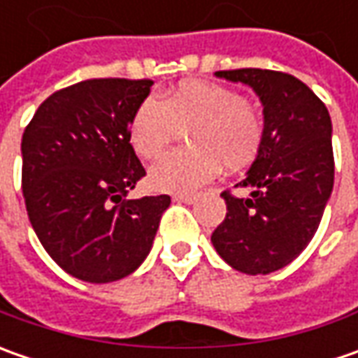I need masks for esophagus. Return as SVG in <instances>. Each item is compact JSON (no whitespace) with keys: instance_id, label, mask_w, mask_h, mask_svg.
Wrapping results in <instances>:
<instances>
[{"instance_id":"1","label":"esophagus","mask_w":358,"mask_h":358,"mask_svg":"<svg viewBox=\"0 0 358 358\" xmlns=\"http://www.w3.org/2000/svg\"><path fill=\"white\" fill-rule=\"evenodd\" d=\"M195 195H189V193H177L173 201H177V203H187V205H191V203H195Z\"/></svg>"}]
</instances>
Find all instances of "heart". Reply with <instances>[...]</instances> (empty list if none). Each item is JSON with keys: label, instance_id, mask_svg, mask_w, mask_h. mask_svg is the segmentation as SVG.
Returning a JSON list of instances; mask_svg holds the SVG:
<instances>
[{"label": "heart", "instance_id": "heart-1", "mask_svg": "<svg viewBox=\"0 0 358 358\" xmlns=\"http://www.w3.org/2000/svg\"><path fill=\"white\" fill-rule=\"evenodd\" d=\"M187 131L191 149L175 151L149 173V185L187 193L211 181L221 165L247 167L263 143V121L237 91L207 81H183L161 99H145L129 123V143L145 161L159 159Z\"/></svg>", "mask_w": 358, "mask_h": 358}]
</instances>
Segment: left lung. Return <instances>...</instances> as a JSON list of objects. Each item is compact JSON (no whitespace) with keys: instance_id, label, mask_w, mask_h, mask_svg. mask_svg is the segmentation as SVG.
<instances>
[{"instance_id":"left-lung-1","label":"left lung","mask_w":358,"mask_h":358,"mask_svg":"<svg viewBox=\"0 0 358 358\" xmlns=\"http://www.w3.org/2000/svg\"><path fill=\"white\" fill-rule=\"evenodd\" d=\"M249 85L263 105V143L239 187L221 195L225 221L211 235L235 271L267 275L295 261L315 237L335 183L333 123L324 103L296 77L271 69L217 71Z\"/></svg>"}]
</instances>
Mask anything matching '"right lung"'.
Instances as JSON below:
<instances>
[{"label": "right lung", "instance_id": "1", "mask_svg": "<svg viewBox=\"0 0 358 358\" xmlns=\"http://www.w3.org/2000/svg\"><path fill=\"white\" fill-rule=\"evenodd\" d=\"M149 79H87L49 95L21 139L31 227L71 277L111 282L145 261L169 195L127 199L145 175L129 143Z\"/></svg>", "mask_w": 358, "mask_h": 358}]
</instances>
